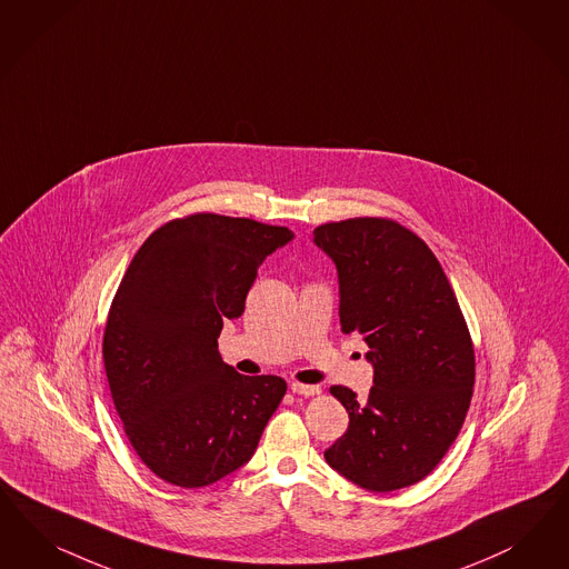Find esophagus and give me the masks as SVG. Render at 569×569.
<instances>
[{
	"instance_id": "1",
	"label": "esophagus",
	"mask_w": 569,
	"mask_h": 569,
	"mask_svg": "<svg viewBox=\"0 0 569 569\" xmlns=\"http://www.w3.org/2000/svg\"><path fill=\"white\" fill-rule=\"evenodd\" d=\"M291 391L297 393V396H306V398H310V396H320L322 393V389L318 386H303V383H293L291 386Z\"/></svg>"
}]
</instances>
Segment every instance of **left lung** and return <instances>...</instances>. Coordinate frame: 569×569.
Instances as JSON below:
<instances>
[{
    "label": "left lung",
    "mask_w": 569,
    "mask_h": 569,
    "mask_svg": "<svg viewBox=\"0 0 569 569\" xmlns=\"http://www.w3.org/2000/svg\"><path fill=\"white\" fill-rule=\"evenodd\" d=\"M339 272L341 330L367 341V400L343 386L348 431L325 459L370 492L429 476L455 443L476 383V349L438 257L398 221L351 218L313 230Z\"/></svg>",
    "instance_id": "left-lung-1"
}]
</instances>
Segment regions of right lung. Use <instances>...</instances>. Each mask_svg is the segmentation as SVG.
Instances as JSON below:
<instances>
[{"label": "right lung", "instance_id": "obj_1", "mask_svg": "<svg viewBox=\"0 0 569 569\" xmlns=\"http://www.w3.org/2000/svg\"><path fill=\"white\" fill-rule=\"evenodd\" d=\"M291 239L284 226L192 213L157 228L121 278L102 341L110 396L131 448L167 483L202 488L237 471L282 402L284 379L239 375L218 337Z\"/></svg>", "mask_w": 569, "mask_h": 569}]
</instances>
